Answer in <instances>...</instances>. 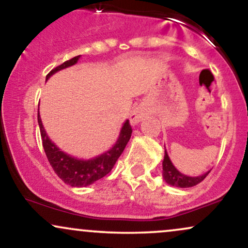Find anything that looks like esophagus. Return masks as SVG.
I'll return each mask as SVG.
<instances>
[{
	"label": "esophagus",
	"instance_id": "obj_1",
	"mask_svg": "<svg viewBox=\"0 0 248 248\" xmlns=\"http://www.w3.org/2000/svg\"><path fill=\"white\" fill-rule=\"evenodd\" d=\"M145 116H147V112H145L143 108H141V107H139V108L134 109L132 114H130V118H129L130 124H139L140 121L144 120Z\"/></svg>",
	"mask_w": 248,
	"mask_h": 248
}]
</instances>
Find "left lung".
Returning a JSON list of instances; mask_svg holds the SVG:
<instances>
[{
    "instance_id": "left-lung-1",
    "label": "left lung",
    "mask_w": 248,
    "mask_h": 248,
    "mask_svg": "<svg viewBox=\"0 0 248 248\" xmlns=\"http://www.w3.org/2000/svg\"><path fill=\"white\" fill-rule=\"evenodd\" d=\"M209 172L210 171H208L205 174L200 175V177H187V175L180 173L173 166L168 153L165 151V156H164L163 160V178L171 186L180 187V188H188V187L196 186V185L204 180V178L209 174Z\"/></svg>"
}]
</instances>
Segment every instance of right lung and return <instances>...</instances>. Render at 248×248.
Masks as SVG:
<instances>
[{
    "label": "right lung",
    "instance_id": "obj_1",
    "mask_svg": "<svg viewBox=\"0 0 248 248\" xmlns=\"http://www.w3.org/2000/svg\"><path fill=\"white\" fill-rule=\"evenodd\" d=\"M80 55H77L75 58L68 60L63 62L62 64L58 65L53 70H50L48 75L46 76V79H48L56 71L64 69V68L70 67L77 63ZM38 124L40 128L41 140H43V147L46 154L47 159L52 166L53 170L56 174L59 175L65 184L70 185L73 187H85L91 185L94 181L99 180L104 178L106 174H108L115 165L118 158L121 156L124 153V148H126L128 141H129L130 136H132V126H130L129 121L124 122V127H122L120 136H119L118 141L114 144L111 150L106 151L105 154L100 155V156L93 158V159L82 160L77 159L69 156V155L64 154L61 151L56 145L53 143L47 136L45 132L43 122H41L40 116L38 113Z\"/></svg>",
    "mask_w": 248,
    "mask_h": 248
}]
</instances>
